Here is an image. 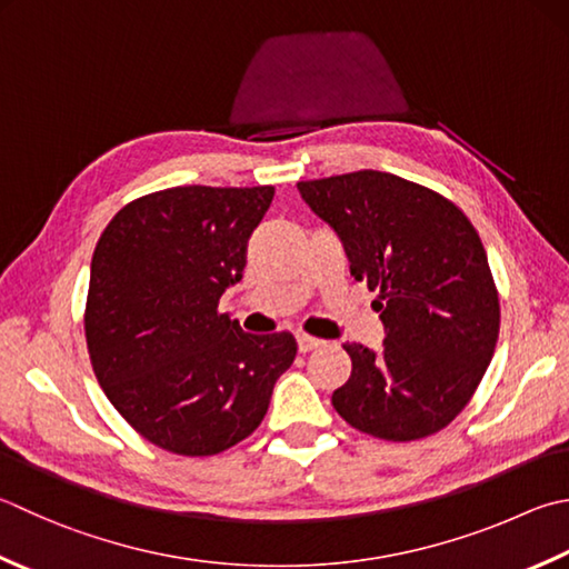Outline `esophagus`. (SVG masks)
<instances>
[{
    "label": "esophagus",
    "mask_w": 569,
    "mask_h": 569,
    "mask_svg": "<svg viewBox=\"0 0 569 569\" xmlns=\"http://www.w3.org/2000/svg\"><path fill=\"white\" fill-rule=\"evenodd\" d=\"M321 345H325V341L317 339V337L297 335V347H299V351H302V353H307V351H315V349H319Z\"/></svg>",
    "instance_id": "34e87169"
}]
</instances>
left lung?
Masks as SVG:
<instances>
[{
	"label": "left lung",
	"instance_id": "8db88e82",
	"mask_svg": "<svg viewBox=\"0 0 569 569\" xmlns=\"http://www.w3.org/2000/svg\"><path fill=\"white\" fill-rule=\"evenodd\" d=\"M302 200L339 234L353 280L377 292L383 349L345 345L351 377L337 413L383 441H418L473 399L496 351L500 302L463 210L381 170L299 180Z\"/></svg>",
	"mask_w": 569,
	"mask_h": 569
}]
</instances>
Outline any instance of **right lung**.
Returning a JSON list of instances; mask_svg holds the SVG:
<instances>
[{
    "label": "right lung",
    "mask_w": 569,
    "mask_h": 569,
    "mask_svg": "<svg viewBox=\"0 0 569 569\" xmlns=\"http://www.w3.org/2000/svg\"><path fill=\"white\" fill-rule=\"evenodd\" d=\"M272 186H178L128 202L91 260L83 331L113 409L163 451H228L262 423L292 367L289 331L248 335L218 312L240 282Z\"/></svg>",
    "instance_id": "obj_1"
}]
</instances>
